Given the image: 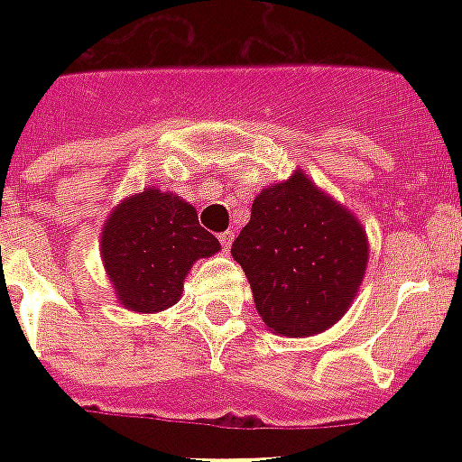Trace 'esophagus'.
<instances>
[{
    "label": "esophagus",
    "instance_id": "1",
    "mask_svg": "<svg viewBox=\"0 0 462 462\" xmlns=\"http://www.w3.org/2000/svg\"><path fill=\"white\" fill-rule=\"evenodd\" d=\"M217 239H220V245H223V252H230L232 242H235V232H223V235H217Z\"/></svg>",
    "mask_w": 462,
    "mask_h": 462
}]
</instances>
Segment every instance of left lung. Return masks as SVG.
Listing matches in <instances>:
<instances>
[{
	"label": "left lung",
	"mask_w": 462,
	"mask_h": 462,
	"mask_svg": "<svg viewBox=\"0 0 462 462\" xmlns=\"http://www.w3.org/2000/svg\"><path fill=\"white\" fill-rule=\"evenodd\" d=\"M256 311L275 336L309 337L350 309L365 281V225L297 167L252 203V220L232 245Z\"/></svg>",
	"instance_id": "8db88e82"
}]
</instances>
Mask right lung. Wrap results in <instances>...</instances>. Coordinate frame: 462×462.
Segmentation results:
<instances>
[{
	"mask_svg": "<svg viewBox=\"0 0 462 462\" xmlns=\"http://www.w3.org/2000/svg\"><path fill=\"white\" fill-rule=\"evenodd\" d=\"M220 252L199 213L172 191L148 187L112 208L100 232V259L117 302L155 314L180 302L184 278L199 259Z\"/></svg>",
	"mask_w": 462,
	"mask_h": 462,
	"instance_id": "obj_1",
	"label": "right lung"
}]
</instances>
